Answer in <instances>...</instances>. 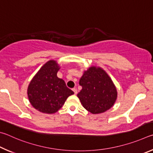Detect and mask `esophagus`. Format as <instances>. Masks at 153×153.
Segmentation results:
<instances>
[{"mask_svg":"<svg viewBox=\"0 0 153 153\" xmlns=\"http://www.w3.org/2000/svg\"><path fill=\"white\" fill-rule=\"evenodd\" d=\"M72 91H73L74 93V95H76L77 94V89L76 88H74V89H72Z\"/></svg>","mask_w":153,"mask_h":153,"instance_id":"esophagus-1","label":"esophagus"}]
</instances>
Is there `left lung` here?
Masks as SVG:
<instances>
[{
	"label": "left lung",
	"instance_id": "left-lung-1",
	"mask_svg": "<svg viewBox=\"0 0 153 153\" xmlns=\"http://www.w3.org/2000/svg\"><path fill=\"white\" fill-rule=\"evenodd\" d=\"M79 85L82 89L77 97L84 108L93 114L108 110L117 100L116 87L108 73L101 67L92 66L85 71Z\"/></svg>",
	"mask_w": 153,
	"mask_h": 153
}]
</instances>
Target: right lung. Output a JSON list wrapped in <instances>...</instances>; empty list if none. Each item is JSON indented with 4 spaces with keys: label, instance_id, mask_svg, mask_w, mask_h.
Returning <instances> with one entry per match:
<instances>
[{
    "label": "right lung",
    "instance_id": "right-lung-1",
    "mask_svg": "<svg viewBox=\"0 0 153 153\" xmlns=\"http://www.w3.org/2000/svg\"><path fill=\"white\" fill-rule=\"evenodd\" d=\"M60 66L56 60L44 64L29 84L27 95L33 108L44 114H54L60 109L70 95L74 94L66 87L57 72Z\"/></svg>",
    "mask_w": 153,
    "mask_h": 153
}]
</instances>
